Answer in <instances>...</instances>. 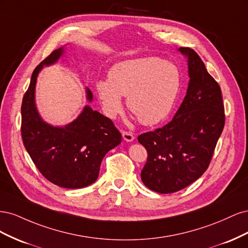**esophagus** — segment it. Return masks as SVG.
<instances>
[{"label":"esophagus","mask_w":248,"mask_h":248,"mask_svg":"<svg viewBox=\"0 0 248 248\" xmlns=\"http://www.w3.org/2000/svg\"><path fill=\"white\" fill-rule=\"evenodd\" d=\"M122 136H123V139L126 141H132L134 140L133 134L131 132H128V131H122Z\"/></svg>","instance_id":"esophagus-1"}]
</instances>
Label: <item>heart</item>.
Masks as SVG:
<instances>
[{
  "instance_id": "obj_1",
  "label": "heart",
  "mask_w": 248,
  "mask_h": 248,
  "mask_svg": "<svg viewBox=\"0 0 248 248\" xmlns=\"http://www.w3.org/2000/svg\"><path fill=\"white\" fill-rule=\"evenodd\" d=\"M181 73L170 62L156 57L128 60L111 67L108 78L96 82V91L106 115L115 118L127 107L146 126L162 122L175 106Z\"/></svg>"
}]
</instances>
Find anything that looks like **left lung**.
<instances>
[{"instance_id": "obj_1", "label": "left lung", "mask_w": 248, "mask_h": 248, "mask_svg": "<svg viewBox=\"0 0 248 248\" xmlns=\"http://www.w3.org/2000/svg\"><path fill=\"white\" fill-rule=\"evenodd\" d=\"M178 50L187 58L190 78L184 100L170 123L138 138L148 152L141 181L159 193L181 190L204 174L224 126L219 85L196 51Z\"/></svg>"}]
</instances>
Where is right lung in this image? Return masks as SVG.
I'll return each instance as SVG.
<instances>
[{"instance_id":"obj_1","label":"right lung","mask_w":248,"mask_h":248,"mask_svg":"<svg viewBox=\"0 0 248 248\" xmlns=\"http://www.w3.org/2000/svg\"><path fill=\"white\" fill-rule=\"evenodd\" d=\"M64 46L54 50L36 67L21 104V138L37 169L48 181L64 188H82L94 183L103 157L122 140L108 117L86 106L78 117L65 126L46 123L35 102L37 77L43 66L58 62ZM92 102L93 94L86 89Z\"/></svg>"}]
</instances>
